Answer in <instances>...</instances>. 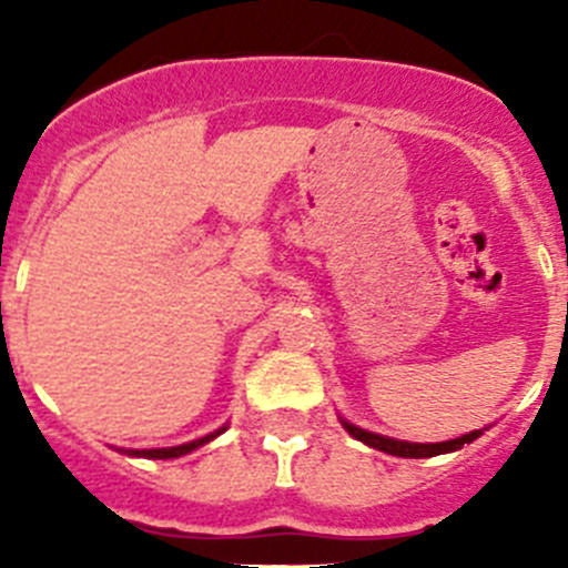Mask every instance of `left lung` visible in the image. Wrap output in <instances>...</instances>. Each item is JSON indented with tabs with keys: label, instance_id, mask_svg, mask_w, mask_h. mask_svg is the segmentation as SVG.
Returning a JSON list of instances; mask_svg holds the SVG:
<instances>
[{
	"label": "left lung",
	"instance_id": "8db88e82",
	"mask_svg": "<svg viewBox=\"0 0 568 568\" xmlns=\"http://www.w3.org/2000/svg\"><path fill=\"white\" fill-rule=\"evenodd\" d=\"M344 426H346V433L353 435V438L375 446V449H381V453L398 455V458H433V455H440V453H455V449H460L464 444H471V440L480 435L478 429H475V433L464 435V438L444 440V444H406V440H395V438H384V435L366 433V429H358V426L346 424V420H344Z\"/></svg>",
	"mask_w": 568,
	"mask_h": 568
}]
</instances>
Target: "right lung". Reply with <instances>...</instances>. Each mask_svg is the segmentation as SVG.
<instances>
[{"label": "right lung", "mask_w": 568, "mask_h": 568, "mask_svg": "<svg viewBox=\"0 0 568 568\" xmlns=\"http://www.w3.org/2000/svg\"><path fill=\"white\" fill-rule=\"evenodd\" d=\"M215 435H219V433H215ZM215 435H207V438H202V440H193V444L170 446V449H135V453H130V455H139V458H179V455L193 453L195 446H202V444H207V440H213Z\"/></svg>", "instance_id": "add662e5"}]
</instances>
